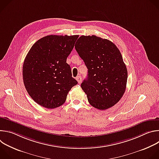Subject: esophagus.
<instances>
[{
	"label": "esophagus",
	"mask_w": 159,
	"mask_h": 159,
	"mask_svg": "<svg viewBox=\"0 0 159 159\" xmlns=\"http://www.w3.org/2000/svg\"><path fill=\"white\" fill-rule=\"evenodd\" d=\"M76 80H77V82H78V83H81V82H82V78H81V76H77V77H76Z\"/></svg>",
	"instance_id": "esophagus-1"
}]
</instances>
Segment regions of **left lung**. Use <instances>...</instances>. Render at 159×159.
<instances>
[{"instance_id": "8db88e82", "label": "left lung", "mask_w": 159, "mask_h": 159, "mask_svg": "<svg viewBox=\"0 0 159 159\" xmlns=\"http://www.w3.org/2000/svg\"><path fill=\"white\" fill-rule=\"evenodd\" d=\"M75 48L87 69L81 84L90 104L105 110L116 104L126 87L128 72L122 55L111 41L96 36H81Z\"/></svg>"}]
</instances>
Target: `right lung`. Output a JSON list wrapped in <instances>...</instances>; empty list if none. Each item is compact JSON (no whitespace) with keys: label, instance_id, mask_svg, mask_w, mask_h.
Returning <instances> with one entry per match:
<instances>
[{"label":"right lung","instance_id":"1","mask_svg":"<svg viewBox=\"0 0 159 159\" xmlns=\"http://www.w3.org/2000/svg\"><path fill=\"white\" fill-rule=\"evenodd\" d=\"M78 35H48L38 40L28 53L22 78L31 98L40 106L53 109L61 106L77 81L72 77L66 58Z\"/></svg>","mask_w":159,"mask_h":159}]
</instances>
